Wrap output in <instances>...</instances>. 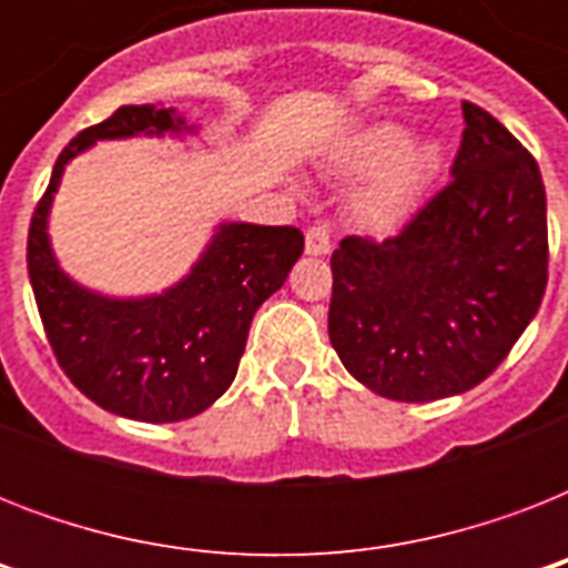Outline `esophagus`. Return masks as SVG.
I'll return each mask as SVG.
<instances>
[{"mask_svg": "<svg viewBox=\"0 0 568 568\" xmlns=\"http://www.w3.org/2000/svg\"><path fill=\"white\" fill-rule=\"evenodd\" d=\"M306 253H310V256H324V253H329L327 223H312L310 230H306Z\"/></svg>", "mask_w": 568, "mask_h": 568, "instance_id": "esophagus-1", "label": "esophagus"}]
</instances>
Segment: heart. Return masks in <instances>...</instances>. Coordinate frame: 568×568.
<instances>
[{
    "label": "heart",
    "instance_id": "b5f03b06",
    "mask_svg": "<svg viewBox=\"0 0 568 568\" xmlns=\"http://www.w3.org/2000/svg\"><path fill=\"white\" fill-rule=\"evenodd\" d=\"M336 168L347 176H367L354 196L356 217L374 232H388L413 214L418 196L439 168V150L427 141H409L397 123H372L342 141Z\"/></svg>",
    "mask_w": 568,
    "mask_h": 568
}]
</instances>
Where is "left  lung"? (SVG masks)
<instances>
[{
	"label": "left lung",
	"mask_w": 568,
	"mask_h": 568,
	"mask_svg": "<svg viewBox=\"0 0 568 568\" xmlns=\"http://www.w3.org/2000/svg\"><path fill=\"white\" fill-rule=\"evenodd\" d=\"M454 180L386 241L347 235L329 258V342L363 386L424 404L484 383L548 283L537 159L463 102Z\"/></svg>",
	"instance_id": "8db88e82"
}]
</instances>
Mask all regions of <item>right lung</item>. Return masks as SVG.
<instances>
[{
	"label": "right lung",
	"mask_w": 568,
	"mask_h": 568,
	"mask_svg": "<svg viewBox=\"0 0 568 568\" xmlns=\"http://www.w3.org/2000/svg\"><path fill=\"white\" fill-rule=\"evenodd\" d=\"M194 132L176 109L123 105L58 155L29 226V280L58 365L97 406L135 422H185L239 372L250 321L303 253L294 226L221 223L189 276L150 297H105L73 283L49 244L47 217L64 168L97 141Z\"/></svg>",
	"instance_id": "add662e5"
}]
</instances>
